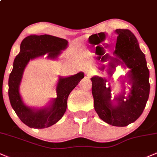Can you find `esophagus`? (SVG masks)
Here are the masks:
<instances>
[{
    "label": "esophagus",
    "mask_w": 157,
    "mask_h": 157,
    "mask_svg": "<svg viewBox=\"0 0 157 157\" xmlns=\"http://www.w3.org/2000/svg\"><path fill=\"white\" fill-rule=\"evenodd\" d=\"M86 75H87L88 77H89V76H91V75H92V72H91V70H87V71H86Z\"/></svg>",
    "instance_id": "esophagus-1"
}]
</instances>
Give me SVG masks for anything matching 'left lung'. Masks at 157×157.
Here are the masks:
<instances>
[{
    "label": "left lung",
    "mask_w": 157,
    "mask_h": 157,
    "mask_svg": "<svg viewBox=\"0 0 157 157\" xmlns=\"http://www.w3.org/2000/svg\"><path fill=\"white\" fill-rule=\"evenodd\" d=\"M117 34L113 57L111 64H121L129 68L126 80H122L123 90L111 100V87L105 78L94 76L92 95L94 105L99 117L109 125L124 127L136 121L145 109L150 92L149 70L145 56L141 51L138 40L128 29H117ZM111 66V65H110ZM110 73H112L111 68ZM130 85L129 93L124 96V82Z\"/></svg>",
    "instance_id": "1"
}]
</instances>
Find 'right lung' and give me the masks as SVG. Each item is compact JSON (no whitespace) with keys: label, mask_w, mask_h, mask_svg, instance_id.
Masks as SVG:
<instances>
[{"label":"right lung","mask_w":157,"mask_h":157,"mask_svg":"<svg viewBox=\"0 0 157 157\" xmlns=\"http://www.w3.org/2000/svg\"><path fill=\"white\" fill-rule=\"evenodd\" d=\"M68 45L66 39L48 35H32L21 42V51L14 60L9 77V98L16 114L29 127L40 129L57 123L66 112L68 95L84 77L82 71L68 77H59L56 86L57 97L51 99L44 107H29L23 102L19 90L29 62L44 55L50 60H57Z\"/></svg>","instance_id":"1"}]
</instances>
